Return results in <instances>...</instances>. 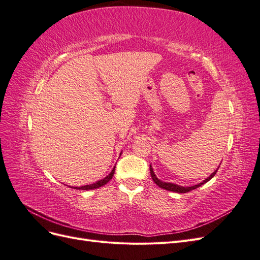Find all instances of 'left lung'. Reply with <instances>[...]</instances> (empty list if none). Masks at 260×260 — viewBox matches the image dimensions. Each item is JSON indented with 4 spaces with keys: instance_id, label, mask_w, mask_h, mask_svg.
I'll list each match as a JSON object with an SVG mask.
<instances>
[{
    "instance_id": "left-lung-1",
    "label": "left lung",
    "mask_w": 260,
    "mask_h": 260,
    "mask_svg": "<svg viewBox=\"0 0 260 260\" xmlns=\"http://www.w3.org/2000/svg\"><path fill=\"white\" fill-rule=\"evenodd\" d=\"M218 169H219V168H217V170H215L214 172H212V174H211L207 179L204 180L203 182H201V183H199V184H196V185H193V186H186V187H185V186H180V185H177V184H174V183L162 182V181H160L158 178H157V177L155 176L152 166H149V171H151L152 179H153V181H154V182H155L157 185H158V186H159V187H161V188H165V190H167V191L177 192V193H186V192H190V191L194 190V188L201 186L202 184L208 182V181H209L211 178H214V176L216 175V172L218 171Z\"/></svg>"
}]
</instances>
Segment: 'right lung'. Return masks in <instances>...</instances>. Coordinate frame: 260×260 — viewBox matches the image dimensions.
I'll list each match as a JSON object with an SVG mask.
<instances>
[{
  "instance_id": "obj_1",
  "label": "right lung",
  "mask_w": 260,
  "mask_h": 260,
  "mask_svg": "<svg viewBox=\"0 0 260 260\" xmlns=\"http://www.w3.org/2000/svg\"><path fill=\"white\" fill-rule=\"evenodd\" d=\"M115 174V167L114 169L111 171V174H109L108 176H106L104 179H102L100 181H98V182L95 183H92V184H88V185H83V186H79V187H74V188H77V190H84V191H88V190H94V188H98V187H101L105 185L109 180H111L113 178Z\"/></svg>"
}]
</instances>
